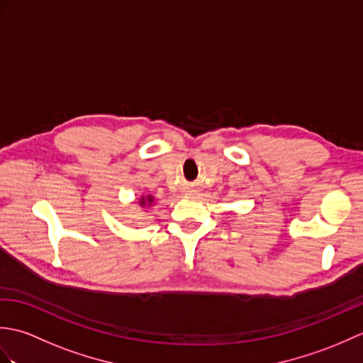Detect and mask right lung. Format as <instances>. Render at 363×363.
Wrapping results in <instances>:
<instances>
[{
	"mask_svg": "<svg viewBox=\"0 0 363 363\" xmlns=\"http://www.w3.org/2000/svg\"><path fill=\"white\" fill-rule=\"evenodd\" d=\"M152 203H154V198L151 196V195H142L140 198H138V206L140 207H150V206H152Z\"/></svg>",
	"mask_w": 363,
	"mask_h": 363,
	"instance_id": "add662e5",
	"label": "right lung"
}]
</instances>
